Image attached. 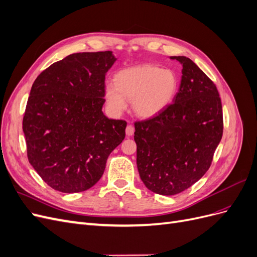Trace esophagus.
<instances>
[{"label":"esophagus","mask_w":257,"mask_h":257,"mask_svg":"<svg viewBox=\"0 0 257 257\" xmlns=\"http://www.w3.org/2000/svg\"><path fill=\"white\" fill-rule=\"evenodd\" d=\"M134 132H135V128H134V126L133 125H131V124H128V125L126 126V128H125V133H126V135L127 136H132L134 134Z\"/></svg>","instance_id":"1"}]
</instances>
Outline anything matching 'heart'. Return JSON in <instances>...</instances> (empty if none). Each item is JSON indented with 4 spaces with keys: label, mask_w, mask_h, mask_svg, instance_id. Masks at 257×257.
Segmentation results:
<instances>
[{
    "label": "heart",
    "mask_w": 257,
    "mask_h": 257,
    "mask_svg": "<svg viewBox=\"0 0 257 257\" xmlns=\"http://www.w3.org/2000/svg\"><path fill=\"white\" fill-rule=\"evenodd\" d=\"M114 85L107 84L106 102L116 114L123 112L132 100L134 112L142 118L158 115L173 103L179 80L169 68L155 65H139L124 68L115 74Z\"/></svg>",
    "instance_id": "1"
}]
</instances>
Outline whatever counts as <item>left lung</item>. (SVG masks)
<instances>
[{"label": "left lung", "mask_w": 257, "mask_h": 257, "mask_svg": "<svg viewBox=\"0 0 257 257\" xmlns=\"http://www.w3.org/2000/svg\"><path fill=\"white\" fill-rule=\"evenodd\" d=\"M174 103L151 119L135 122L137 168L148 189L176 195L211 166L223 135V111L213 81L186 57Z\"/></svg>", "instance_id": "obj_1"}]
</instances>
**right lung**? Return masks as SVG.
Here are the masks:
<instances>
[{
  "label": "right lung",
  "instance_id": "obj_1",
  "mask_svg": "<svg viewBox=\"0 0 257 257\" xmlns=\"http://www.w3.org/2000/svg\"><path fill=\"white\" fill-rule=\"evenodd\" d=\"M112 51L69 54L46 68L30 92L22 130L30 164L53 190L79 193L102 178L126 122L103 113Z\"/></svg>",
  "mask_w": 257,
  "mask_h": 257
}]
</instances>
